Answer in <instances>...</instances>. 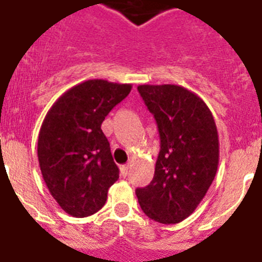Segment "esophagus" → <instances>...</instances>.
I'll list each match as a JSON object with an SVG mask.
<instances>
[{
    "instance_id": "obj_1",
    "label": "esophagus",
    "mask_w": 262,
    "mask_h": 262,
    "mask_svg": "<svg viewBox=\"0 0 262 262\" xmlns=\"http://www.w3.org/2000/svg\"><path fill=\"white\" fill-rule=\"evenodd\" d=\"M120 172H122V176H123V177H126V176L129 173V165L122 166V168H120Z\"/></svg>"
}]
</instances>
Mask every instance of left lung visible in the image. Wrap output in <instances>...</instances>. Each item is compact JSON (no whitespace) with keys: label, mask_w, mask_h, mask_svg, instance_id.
<instances>
[{"label":"left lung","mask_w":262,"mask_h":262,"mask_svg":"<svg viewBox=\"0 0 262 262\" xmlns=\"http://www.w3.org/2000/svg\"><path fill=\"white\" fill-rule=\"evenodd\" d=\"M159 127L160 154L154 180L136 189L148 217L180 223L194 212L211 186L219 164L212 113L200 96L180 85H139Z\"/></svg>","instance_id":"1"}]
</instances>
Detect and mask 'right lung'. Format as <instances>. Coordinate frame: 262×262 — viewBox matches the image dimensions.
Wrapping results in <instances>:
<instances>
[{"mask_svg":"<svg viewBox=\"0 0 262 262\" xmlns=\"http://www.w3.org/2000/svg\"><path fill=\"white\" fill-rule=\"evenodd\" d=\"M131 89V84L101 78L84 81L62 93L41 123V176L51 195L71 216L85 217L102 209L108 187L119 178L101 124Z\"/></svg>","mask_w":262,"mask_h":262,"instance_id":"add662e5","label":"right lung"}]
</instances>
